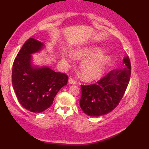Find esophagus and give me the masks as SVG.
I'll return each mask as SVG.
<instances>
[{
  "instance_id": "34e87169",
  "label": "esophagus",
  "mask_w": 149,
  "mask_h": 149,
  "mask_svg": "<svg viewBox=\"0 0 149 149\" xmlns=\"http://www.w3.org/2000/svg\"><path fill=\"white\" fill-rule=\"evenodd\" d=\"M68 83L69 84H72V85H75L77 83V81H75L74 80H73L72 79L70 78L68 79Z\"/></svg>"
}]
</instances>
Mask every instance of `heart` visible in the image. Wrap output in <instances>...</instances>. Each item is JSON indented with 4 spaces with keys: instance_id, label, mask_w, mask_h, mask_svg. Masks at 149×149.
<instances>
[{
    "instance_id": "obj_1",
    "label": "heart",
    "mask_w": 149,
    "mask_h": 149,
    "mask_svg": "<svg viewBox=\"0 0 149 149\" xmlns=\"http://www.w3.org/2000/svg\"><path fill=\"white\" fill-rule=\"evenodd\" d=\"M104 54V50L100 47H82L75 49L72 54H62V60L64 63H68L73 57L77 60L87 59L80 66L81 77L85 81H92L103 74L111 62V57L109 55L103 56Z\"/></svg>"
}]
</instances>
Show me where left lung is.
Returning a JSON list of instances; mask_svg holds the SVG:
<instances>
[{"mask_svg":"<svg viewBox=\"0 0 149 149\" xmlns=\"http://www.w3.org/2000/svg\"><path fill=\"white\" fill-rule=\"evenodd\" d=\"M123 68L111 71L96 84L81 85V109L87 115L99 117L111 112L119 104L127 89L131 75V64L124 57Z\"/></svg>","mask_w":149,"mask_h":149,"instance_id":"left-lung-1","label":"left lung"}]
</instances>
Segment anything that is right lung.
I'll return each instance as SVG.
<instances>
[{"mask_svg": "<svg viewBox=\"0 0 149 149\" xmlns=\"http://www.w3.org/2000/svg\"><path fill=\"white\" fill-rule=\"evenodd\" d=\"M45 44L30 38L17 55L12 70V85L24 109L39 113L49 108L60 89L68 83V76L47 66L33 64L32 54L41 52Z\"/></svg>", "mask_w": 149, "mask_h": 149, "instance_id": "1", "label": "right lung"}]
</instances>
